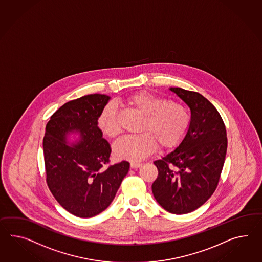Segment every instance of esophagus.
Returning <instances> with one entry per match:
<instances>
[{"label": "esophagus", "instance_id": "obj_1", "mask_svg": "<svg viewBox=\"0 0 262 262\" xmlns=\"http://www.w3.org/2000/svg\"><path fill=\"white\" fill-rule=\"evenodd\" d=\"M141 166V162H131L130 163V167L132 168V169H138V168H140Z\"/></svg>", "mask_w": 262, "mask_h": 262}]
</instances>
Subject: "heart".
<instances>
[{
    "mask_svg": "<svg viewBox=\"0 0 262 262\" xmlns=\"http://www.w3.org/2000/svg\"><path fill=\"white\" fill-rule=\"evenodd\" d=\"M127 101L145 116L141 128L145 132L126 136L118 141L114 146V154L118 159L139 162L154 152L157 141L161 148L174 149L184 140L191 122L184 106L149 92L136 93L130 96ZM99 126L110 138L120 133L118 109L113 102L102 109Z\"/></svg>",
    "mask_w": 262,
    "mask_h": 262,
    "instance_id": "b5f03b06",
    "label": "heart"
}]
</instances>
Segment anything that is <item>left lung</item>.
Segmentation results:
<instances>
[{
  "mask_svg": "<svg viewBox=\"0 0 262 262\" xmlns=\"http://www.w3.org/2000/svg\"><path fill=\"white\" fill-rule=\"evenodd\" d=\"M187 104L191 122L178 147L154 161L156 201L169 213L183 215L201 207L215 192L227 151L226 129L215 106L198 92L170 88Z\"/></svg>",
  "mask_w": 262,
  "mask_h": 262,
  "instance_id": "left-lung-1",
  "label": "left lung"
}]
</instances>
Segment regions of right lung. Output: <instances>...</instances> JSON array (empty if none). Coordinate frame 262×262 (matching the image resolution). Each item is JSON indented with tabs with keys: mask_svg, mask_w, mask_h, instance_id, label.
<instances>
[{
	"mask_svg": "<svg viewBox=\"0 0 262 262\" xmlns=\"http://www.w3.org/2000/svg\"><path fill=\"white\" fill-rule=\"evenodd\" d=\"M110 99L91 94L68 101L46 127L47 185L57 202L79 217H92L107 208L130 167L122 161L102 168L109 162L111 148L98 120Z\"/></svg>",
	"mask_w": 262,
	"mask_h": 262,
	"instance_id": "1",
	"label": "right lung"
}]
</instances>
